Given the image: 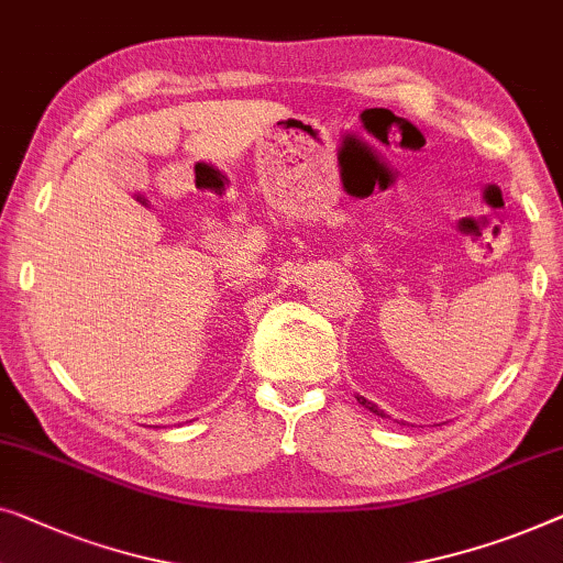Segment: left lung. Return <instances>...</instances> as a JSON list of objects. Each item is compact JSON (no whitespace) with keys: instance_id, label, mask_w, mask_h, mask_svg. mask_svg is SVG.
<instances>
[{"instance_id":"obj_1","label":"left lung","mask_w":563,"mask_h":563,"mask_svg":"<svg viewBox=\"0 0 563 563\" xmlns=\"http://www.w3.org/2000/svg\"><path fill=\"white\" fill-rule=\"evenodd\" d=\"M357 404H363V406H365V409H368V411H373V413H378V417H386V413H383V411L378 409V406H376V404H373V401H368V398L357 396Z\"/></svg>"}]
</instances>
